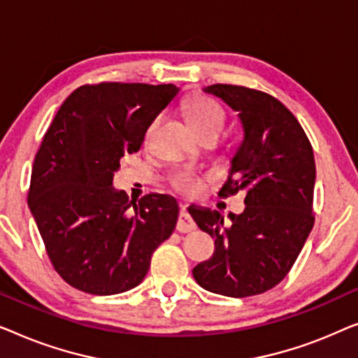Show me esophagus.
<instances>
[{
    "instance_id": "esophagus-1",
    "label": "esophagus",
    "mask_w": 358,
    "mask_h": 358,
    "mask_svg": "<svg viewBox=\"0 0 358 358\" xmlns=\"http://www.w3.org/2000/svg\"><path fill=\"white\" fill-rule=\"evenodd\" d=\"M176 228H178V231H180V233H189V231H194V229H195L194 220L190 218V215L187 213L185 207L180 208L179 220H178V224H176Z\"/></svg>"
}]
</instances>
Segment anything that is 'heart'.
Here are the masks:
<instances>
[{
	"label": "heart",
	"instance_id": "heart-1",
	"mask_svg": "<svg viewBox=\"0 0 358 358\" xmlns=\"http://www.w3.org/2000/svg\"><path fill=\"white\" fill-rule=\"evenodd\" d=\"M185 114H187V120L190 127L197 135L207 134V131H222L224 124V112L217 102L208 99V97L197 96L192 97L185 106ZM159 119H155L151 122L148 130H146V138H150L153 134L156 125H158ZM205 179L202 176L190 169H180L178 173L173 174L171 178V184L176 190L182 192L185 195H194L199 190H202Z\"/></svg>",
	"mask_w": 358,
	"mask_h": 358
}]
</instances>
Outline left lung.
Listing matches in <instances>:
<instances>
[{
    "instance_id": "8db88e82",
    "label": "left lung",
    "mask_w": 358,
    "mask_h": 358,
    "mask_svg": "<svg viewBox=\"0 0 358 358\" xmlns=\"http://www.w3.org/2000/svg\"><path fill=\"white\" fill-rule=\"evenodd\" d=\"M203 92L231 107L243 141L231 158L218 195L243 190L239 215L190 207L202 231L215 239L208 261L194 267L195 282L218 295H259L280 283L310 236L316 166L310 140L295 115L266 92L244 86L212 85Z\"/></svg>"
}]
</instances>
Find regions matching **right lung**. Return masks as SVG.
I'll return each mask as SVG.
<instances>
[{
	"instance_id": "right-lung-1",
	"label": "right lung",
	"mask_w": 358,
	"mask_h": 358,
	"mask_svg": "<svg viewBox=\"0 0 358 358\" xmlns=\"http://www.w3.org/2000/svg\"><path fill=\"white\" fill-rule=\"evenodd\" d=\"M174 85L101 83L73 91L34 161L29 208L60 277L91 295L140 285L151 256L173 234L179 205L148 194L130 202L114 187L125 155L136 153ZM130 204L134 210L128 212Z\"/></svg>"
}]
</instances>
